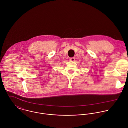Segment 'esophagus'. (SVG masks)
<instances>
[{"label": "esophagus", "mask_w": 128, "mask_h": 128, "mask_svg": "<svg viewBox=\"0 0 128 128\" xmlns=\"http://www.w3.org/2000/svg\"><path fill=\"white\" fill-rule=\"evenodd\" d=\"M70 61H72V62H73V61H74V60H75V58H74V57L70 58Z\"/></svg>", "instance_id": "esophagus-1"}]
</instances>
